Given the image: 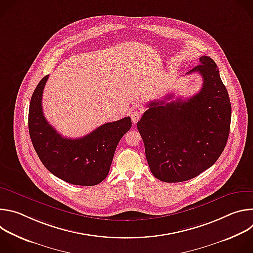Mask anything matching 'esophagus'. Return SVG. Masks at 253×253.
Wrapping results in <instances>:
<instances>
[{
  "label": "esophagus",
  "instance_id": "34e87169",
  "mask_svg": "<svg viewBox=\"0 0 253 253\" xmlns=\"http://www.w3.org/2000/svg\"><path fill=\"white\" fill-rule=\"evenodd\" d=\"M130 116H131L132 122H133L134 124H136V123L139 121V119L141 118V112H140V111H137V110H134L133 112H131Z\"/></svg>",
  "mask_w": 253,
  "mask_h": 253
}]
</instances>
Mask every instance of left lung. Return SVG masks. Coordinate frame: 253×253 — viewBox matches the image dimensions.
Returning <instances> with one entry per match:
<instances>
[{"instance_id":"obj_1","label":"left lung","mask_w":253,"mask_h":253,"mask_svg":"<svg viewBox=\"0 0 253 253\" xmlns=\"http://www.w3.org/2000/svg\"><path fill=\"white\" fill-rule=\"evenodd\" d=\"M187 74L203 78L192 97L149 103L137 123L152 174L164 182H182L211 167L219 158L229 135L231 104L217 65L208 56Z\"/></svg>"}]
</instances>
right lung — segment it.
I'll return each instance as SVG.
<instances>
[{"label": "right lung", "instance_id": "obj_1", "mask_svg": "<svg viewBox=\"0 0 253 253\" xmlns=\"http://www.w3.org/2000/svg\"><path fill=\"white\" fill-rule=\"evenodd\" d=\"M48 78L39 82L31 98L28 124L33 146L56 177L74 185H97L109 173L118 143L132 126L131 118L103 124L81 138L63 137L43 113L42 95Z\"/></svg>", "mask_w": 253, "mask_h": 253}]
</instances>
